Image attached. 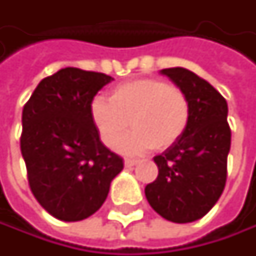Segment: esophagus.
<instances>
[{"label":"esophagus","instance_id":"1","mask_svg":"<svg viewBox=\"0 0 256 256\" xmlns=\"http://www.w3.org/2000/svg\"><path fill=\"white\" fill-rule=\"evenodd\" d=\"M140 162L138 160H125L124 161V164H125V168H134L136 164Z\"/></svg>","mask_w":256,"mask_h":256}]
</instances>
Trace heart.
<instances>
[{"mask_svg":"<svg viewBox=\"0 0 256 256\" xmlns=\"http://www.w3.org/2000/svg\"><path fill=\"white\" fill-rule=\"evenodd\" d=\"M191 116L190 100L161 80H134L115 86L111 101L95 96L91 118L102 142L115 148L131 124L136 131L120 144L124 154L166 150L181 138Z\"/></svg>","mask_w":256,"mask_h":256,"instance_id":"obj_1","label":"heart"}]
</instances>
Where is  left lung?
Here are the masks:
<instances>
[{"label": "left lung", "instance_id": "left-lung-1", "mask_svg": "<svg viewBox=\"0 0 256 256\" xmlns=\"http://www.w3.org/2000/svg\"><path fill=\"white\" fill-rule=\"evenodd\" d=\"M190 100L186 131L161 155L156 180L145 186V196L162 218L194 222L211 211L226 182L231 148L228 104L210 82L181 66L161 70Z\"/></svg>", "mask_w": 256, "mask_h": 256}]
</instances>
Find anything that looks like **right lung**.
Listing matches in <instances>:
<instances>
[{"label":"right lung","mask_w":256,"mask_h":256,"mask_svg":"<svg viewBox=\"0 0 256 256\" xmlns=\"http://www.w3.org/2000/svg\"><path fill=\"white\" fill-rule=\"evenodd\" d=\"M112 80L66 66L44 78L24 105L21 154L28 184L56 220L91 216L122 171V158L101 142L91 118L94 96Z\"/></svg>","instance_id":"obj_1"}]
</instances>
